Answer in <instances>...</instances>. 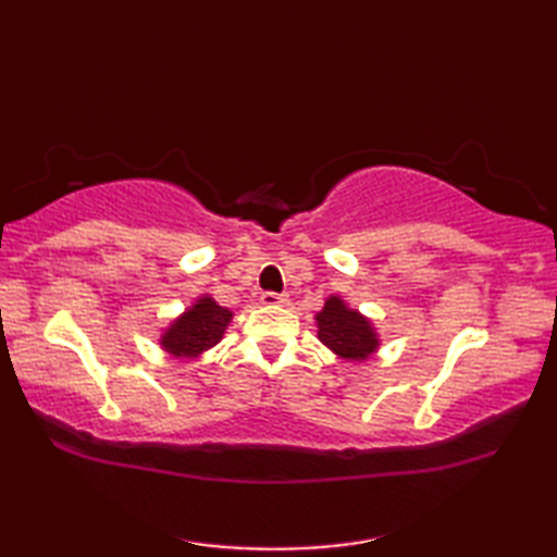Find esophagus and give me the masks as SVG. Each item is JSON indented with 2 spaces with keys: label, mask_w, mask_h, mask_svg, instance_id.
<instances>
[{
  "label": "esophagus",
  "mask_w": 557,
  "mask_h": 557,
  "mask_svg": "<svg viewBox=\"0 0 557 557\" xmlns=\"http://www.w3.org/2000/svg\"><path fill=\"white\" fill-rule=\"evenodd\" d=\"M260 304H263V306H282V304H287V294L263 292V294H260Z\"/></svg>",
  "instance_id": "34e87169"
}]
</instances>
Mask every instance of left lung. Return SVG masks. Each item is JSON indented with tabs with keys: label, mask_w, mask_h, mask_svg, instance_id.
<instances>
[{
	"label": "left lung",
	"mask_w": 557,
	"mask_h": 557,
	"mask_svg": "<svg viewBox=\"0 0 557 557\" xmlns=\"http://www.w3.org/2000/svg\"><path fill=\"white\" fill-rule=\"evenodd\" d=\"M318 339L339 359L366 361L377 351V333L369 318L349 309L342 297H330L321 313H315Z\"/></svg>",
	"instance_id": "1"
}]
</instances>
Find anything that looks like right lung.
Listing matches in <instances>:
<instances>
[{
    "label": "right lung",
    "instance_id": "right-lung-1",
    "mask_svg": "<svg viewBox=\"0 0 557 557\" xmlns=\"http://www.w3.org/2000/svg\"><path fill=\"white\" fill-rule=\"evenodd\" d=\"M230 321L232 311L218 306V301L206 294L180 318H174L162 333L160 345L174 359H198L200 354L218 345Z\"/></svg>",
    "mask_w": 557,
    "mask_h": 557
}]
</instances>
